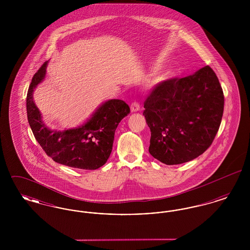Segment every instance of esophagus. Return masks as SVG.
<instances>
[{
  "label": "esophagus",
  "instance_id": "esophagus-1",
  "mask_svg": "<svg viewBox=\"0 0 250 250\" xmlns=\"http://www.w3.org/2000/svg\"><path fill=\"white\" fill-rule=\"evenodd\" d=\"M130 108L131 111H138V110H140V108H141L140 103L138 101H133L131 103Z\"/></svg>",
  "mask_w": 250,
  "mask_h": 250
}]
</instances>
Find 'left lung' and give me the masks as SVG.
Segmentation results:
<instances>
[{"label": "left lung", "instance_id": "obj_1", "mask_svg": "<svg viewBox=\"0 0 250 250\" xmlns=\"http://www.w3.org/2000/svg\"><path fill=\"white\" fill-rule=\"evenodd\" d=\"M144 108L151 130L149 153L166 165H178L202 155L214 142L224 94L214 70L206 65L194 75L155 85Z\"/></svg>", "mask_w": 250, "mask_h": 250}]
</instances>
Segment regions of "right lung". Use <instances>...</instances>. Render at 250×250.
<instances>
[{
	"label": "right lung",
	"mask_w": 250,
	"mask_h": 250,
	"mask_svg": "<svg viewBox=\"0 0 250 250\" xmlns=\"http://www.w3.org/2000/svg\"><path fill=\"white\" fill-rule=\"evenodd\" d=\"M47 63L45 62L34 75L26 98L28 122L37 143L60 164L82 169L103 166L111 153L114 133L121 120L130 112L129 106L119 99L108 100L79 128L63 132L49 130L42 123L33 100V92L43 81Z\"/></svg>",
	"instance_id": "right-lung-1"
}]
</instances>
